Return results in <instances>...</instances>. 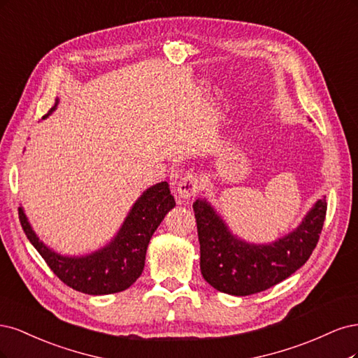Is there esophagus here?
<instances>
[{
  "label": "esophagus",
  "instance_id": "esophagus-1",
  "mask_svg": "<svg viewBox=\"0 0 358 358\" xmlns=\"http://www.w3.org/2000/svg\"><path fill=\"white\" fill-rule=\"evenodd\" d=\"M202 187V182L199 180V177L196 174H187L184 176L180 181H178V187H177V192H178V198L181 199H190L193 198V196H196L199 193Z\"/></svg>",
  "mask_w": 358,
  "mask_h": 358
}]
</instances>
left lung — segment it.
Masks as SVG:
<instances>
[{"instance_id":"obj_1","label":"left lung","mask_w":358,"mask_h":358,"mask_svg":"<svg viewBox=\"0 0 358 358\" xmlns=\"http://www.w3.org/2000/svg\"><path fill=\"white\" fill-rule=\"evenodd\" d=\"M201 244V272L215 290L248 296L268 290L302 268L324 224L327 202L318 199L293 232L271 244H250L230 232L206 199L193 203Z\"/></svg>"}]
</instances>
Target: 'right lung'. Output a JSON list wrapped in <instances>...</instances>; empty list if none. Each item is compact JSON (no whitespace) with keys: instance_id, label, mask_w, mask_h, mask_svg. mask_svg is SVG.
I'll return each mask as SVG.
<instances>
[{"instance_id":"obj_1","label":"right lung","mask_w":358,"mask_h":358,"mask_svg":"<svg viewBox=\"0 0 358 358\" xmlns=\"http://www.w3.org/2000/svg\"><path fill=\"white\" fill-rule=\"evenodd\" d=\"M57 107V101L43 119ZM176 206L166 181L148 187L134 203L110 244L80 257L57 255L34 232L24 208H19L22 229L53 273L68 287L86 294H111L129 288L143 273L148 242L166 213Z\"/></svg>"}]
</instances>
